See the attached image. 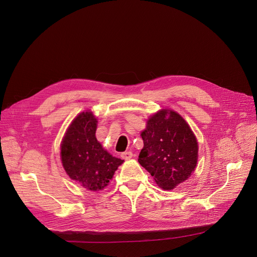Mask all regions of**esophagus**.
<instances>
[{"label":"esophagus","mask_w":257,"mask_h":257,"mask_svg":"<svg viewBox=\"0 0 257 257\" xmlns=\"http://www.w3.org/2000/svg\"><path fill=\"white\" fill-rule=\"evenodd\" d=\"M121 157H122V159H124V160H130L132 157H133V154L131 153V152H125V153H123L122 155H121Z\"/></svg>","instance_id":"34e87169"}]
</instances>
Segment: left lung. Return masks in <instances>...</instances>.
<instances>
[{"label":"left lung","mask_w":257,"mask_h":257,"mask_svg":"<svg viewBox=\"0 0 257 257\" xmlns=\"http://www.w3.org/2000/svg\"><path fill=\"white\" fill-rule=\"evenodd\" d=\"M139 164L164 190H172L194 172L198 143L190 126L178 113L163 108L151 116L141 132Z\"/></svg>","instance_id":"left-lung-1"}]
</instances>
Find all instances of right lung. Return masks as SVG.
Returning <instances> with one entry per match:
<instances>
[{"label": "right lung", "mask_w": 257, "mask_h": 257, "mask_svg": "<svg viewBox=\"0 0 257 257\" xmlns=\"http://www.w3.org/2000/svg\"><path fill=\"white\" fill-rule=\"evenodd\" d=\"M97 120L82 112L68 127L61 143L62 165L70 177L90 191L102 190L123 160L109 155L95 137Z\"/></svg>", "instance_id": "obj_1"}]
</instances>
